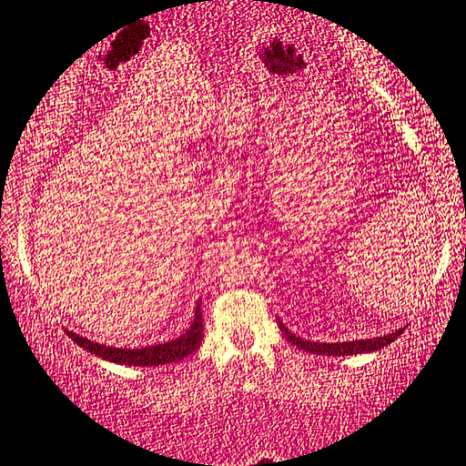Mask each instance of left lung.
Masks as SVG:
<instances>
[{"instance_id": "obj_1", "label": "left lung", "mask_w": 466, "mask_h": 466, "mask_svg": "<svg viewBox=\"0 0 466 466\" xmlns=\"http://www.w3.org/2000/svg\"><path fill=\"white\" fill-rule=\"evenodd\" d=\"M279 329H281L285 339L291 341L293 346L310 354H320V356H354V354H364V352H377L388 346V343L396 341L400 335H402L404 329H398V331H391L390 335H383V338H373V339H356V341H341V343H323V341H308L293 335L288 327H285L281 320H279Z\"/></svg>"}]
</instances>
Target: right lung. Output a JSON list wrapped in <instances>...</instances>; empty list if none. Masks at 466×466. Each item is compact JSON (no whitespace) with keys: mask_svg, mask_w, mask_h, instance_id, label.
Returning <instances> with one entry per match:
<instances>
[{"mask_svg":"<svg viewBox=\"0 0 466 466\" xmlns=\"http://www.w3.org/2000/svg\"><path fill=\"white\" fill-rule=\"evenodd\" d=\"M199 304L196 308V314H193L191 327L181 335V338H177L173 341L156 343V346L135 348V350L110 348V346H104V343H96L87 338H81V335H76L73 331H66V335L75 343H78V346L87 350V352L104 358V360L128 364V367H160V364L183 360L185 356L193 354L199 348V343H202V338H204L202 308H199Z\"/></svg>","mask_w":466,"mask_h":466,"instance_id":"obj_1","label":"right lung"}]
</instances>
